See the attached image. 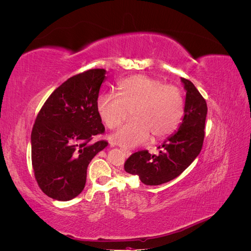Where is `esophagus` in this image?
I'll use <instances>...</instances> for the list:
<instances>
[{
    "label": "esophagus",
    "instance_id": "esophagus-1",
    "mask_svg": "<svg viewBox=\"0 0 251 251\" xmlns=\"http://www.w3.org/2000/svg\"><path fill=\"white\" fill-rule=\"evenodd\" d=\"M121 151H123V153L125 154V156H126V157H128V156H130V155L132 154V151H131L130 150H127V149H125V148H123V149H121Z\"/></svg>",
    "mask_w": 251,
    "mask_h": 251
}]
</instances>
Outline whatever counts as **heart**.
Segmentation results:
<instances>
[{"instance_id":"1","label":"heart","mask_w":251,"mask_h":251,"mask_svg":"<svg viewBox=\"0 0 251 251\" xmlns=\"http://www.w3.org/2000/svg\"><path fill=\"white\" fill-rule=\"evenodd\" d=\"M118 96L98 97L96 109L105 126L117 128L132 114V120L111 139L123 148L146 142L151 134L155 139L168 137L179 127L184 115L182 91L146 75H134L119 82Z\"/></svg>"}]
</instances>
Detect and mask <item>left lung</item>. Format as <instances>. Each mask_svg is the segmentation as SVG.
<instances>
[{"mask_svg": "<svg viewBox=\"0 0 251 251\" xmlns=\"http://www.w3.org/2000/svg\"><path fill=\"white\" fill-rule=\"evenodd\" d=\"M186 90L184 117L179 130L165 140L159 155L149 151L132 154L125 162L126 173L137 175L146 185L166 183L183 173L200 154L205 136L207 104L204 97L186 78H181Z\"/></svg>", "mask_w": 251, "mask_h": 251, "instance_id": "1", "label": "left lung"}]
</instances>
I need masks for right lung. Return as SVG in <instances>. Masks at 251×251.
<instances>
[{"label":"right lung","instance_id":"obj_1","mask_svg":"<svg viewBox=\"0 0 251 251\" xmlns=\"http://www.w3.org/2000/svg\"><path fill=\"white\" fill-rule=\"evenodd\" d=\"M104 69H90L67 79L45 101L31 133V160L43 193L69 201L86 185L87 169L108 141H94L104 133L96 102Z\"/></svg>","mask_w":251,"mask_h":251}]
</instances>
